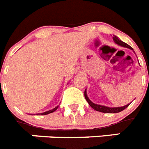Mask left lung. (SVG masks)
<instances>
[{"label":"left lung","instance_id":"8db88e82","mask_svg":"<svg viewBox=\"0 0 149 149\" xmlns=\"http://www.w3.org/2000/svg\"><path fill=\"white\" fill-rule=\"evenodd\" d=\"M113 42H114L116 44H117L118 45H120V46H122V47H127V48H129V49L132 50V51H133L132 47H131L129 45H127V43H125V42H122V41H121L120 39H119V38H118V37H117V36H113ZM133 52H134V51H133ZM84 95H85V98H86V100L87 101V102H88V104H89V105L91 106V107H92L94 110H95V111H99V112H102V113H119V112H120V111H123L124 109H126V108H127V107H128L130 104H130H127V105L123 106V107H106V106L100 105V104H95V103H93V102H91L89 98H88V96H87V94H86V91H85Z\"/></svg>","mask_w":149,"mask_h":149}]
</instances>
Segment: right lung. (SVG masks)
Segmentation results:
<instances>
[{"label":"right lung","instance_id":"obj_1","mask_svg":"<svg viewBox=\"0 0 149 149\" xmlns=\"http://www.w3.org/2000/svg\"><path fill=\"white\" fill-rule=\"evenodd\" d=\"M58 108V106H57L56 107H54V108H53L52 110H50V111H46V112H44V113H38L39 115H46V114H48V113H53L54 111H55Z\"/></svg>","mask_w":149,"mask_h":149}]
</instances>
